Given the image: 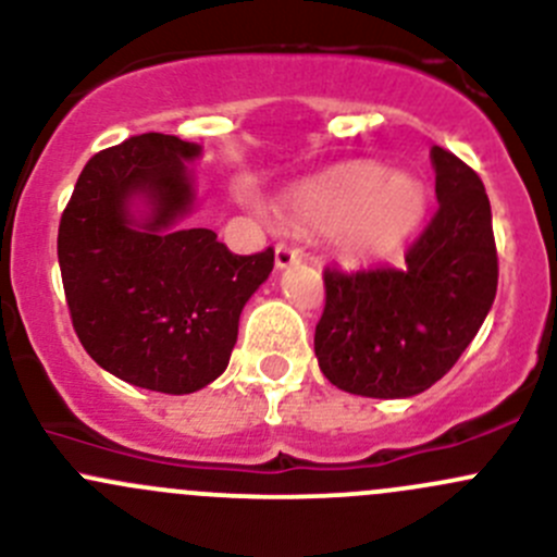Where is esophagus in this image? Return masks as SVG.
I'll list each match as a JSON object with an SVG mask.
<instances>
[{"mask_svg":"<svg viewBox=\"0 0 557 557\" xmlns=\"http://www.w3.org/2000/svg\"><path fill=\"white\" fill-rule=\"evenodd\" d=\"M301 261V252L296 250V247L280 243L277 247H274V263H277V269H285L290 267V263H299Z\"/></svg>","mask_w":557,"mask_h":557,"instance_id":"esophagus-1","label":"esophagus"}]
</instances>
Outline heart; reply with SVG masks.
<instances>
[{"instance_id": "b5f03b06", "label": "heart", "mask_w": 557, "mask_h": 557, "mask_svg": "<svg viewBox=\"0 0 557 557\" xmlns=\"http://www.w3.org/2000/svg\"><path fill=\"white\" fill-rule=\"evenodd\" d=\"M425 210L423 185L407 174H387L380 164L352 161L320 174L294 194V212L314 228H331L350 256L396 250Z\"/></svg>"}]
</instances>
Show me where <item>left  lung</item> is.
<instances>
[{
    "label": "left lung",
    "instance_id": "8db88e82",
    "mask_svg": "<svg viewBox=\"0 0 557 557\" xmlns=\"http://www.w3.org/2000/svg\"><path fill=\"white\" fill-rule=\"evenodd\" d=\"M436 212L401 267H325L314 325L320 372L339 391L407 398L445 377L496 299L498 256L480 174L431 150Z\"/></svg>",
    "mask_w": 557,
    "mask_h": 557
}]
</instances>
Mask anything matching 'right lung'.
I'll return each instance as SVG.
<instances>
[{
    "label": "right lung",
    "mask_w": 557,
    "mask_h": 557,
    "mask_svg": "<svg viewBox=\"0 0 557 557\" xmlns=\"http://www.w3.org/2000/svg\"><path fill=\"white\" fill-rule=\"evenodd\" d=\"M199 145L137 134L83 166L59 223V267L72 325L88 356L148 391L194 393L228 367L245 301L274 250L237 256L210 228L177 221L194 205L185 161ZM145 195L151 215L127 212Z\"/></svg>",
    "instance_id": "1"
}]
</instances>
